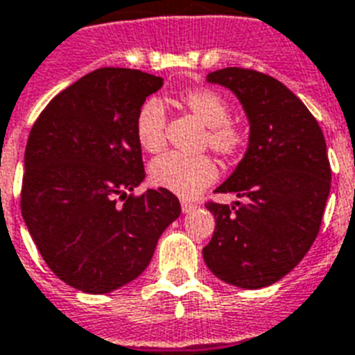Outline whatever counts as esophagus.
<instances>
[{
    "instance_id": "esophagus-1",
    "label": "esophagus",
    "mask_w": 355,
    "mask_h": 355,
    "mask_svg": "<svg viewBox=\"0 0 355 355\" xmlns=\"http://www.w3.org/2000/svg\"><path fill=\"white\" fill-rule=\"evenodd\" d=\"M180 206H182V211L184 213H191L193 209L197 207V204L189 202V200H182V202H180Z\"/></svg>"
}]
</instances>
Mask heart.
Returning a JSON list of instances; mask_svg holds the SVG:
<instances>
[{
	"instance_id": "heart-1",
	"label": "heart",
	"mask_w": 355,
	"mask_h": 355,
	"mask_svg": "<svg viewBox=\"0 0 355 355\" xmlns=\"http://www.w3.org/2000/svg\"><path fill=\"white\" fill-rule=\"evenodd\" d=\"M178 102L207 125L204 137L206 148L227 160L243 155L248 135L239 123L230 120L232 107L223 94L215 89L195 87L184 91L178 96ZM135 135L144 151L158 153L166 148V109L158 100H148L138 109ZM217 175V166L207 155L187 157L180 153H168L153 160L149 168V178L155 186L186 198L197 197L202 189L215 182Z\"/></svg>"
}]
</instances>
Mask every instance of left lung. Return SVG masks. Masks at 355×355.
I'll list each match as a JSON object with an SVG mask.
<instances>
[{
	"label": "left lung",
	"mask_w": 355,
	"mask_h": 355,
	"mask_svg": "<svg viewBox=\"0 0 355 355\" xmlns=\"http://www.w3.org/2000/svg\"><path fill=\"white\" fill-rule=\"evenodd\" d=\"M206 80L237 94L250 146L215 189L246 202L206 204L217 226L202 255L220 281L257 290L292 272L318 237L332 178L327 142L312 112L275 78L226 67Z\"/></svg>",
	"instance_id": "1"
}]
</instances>
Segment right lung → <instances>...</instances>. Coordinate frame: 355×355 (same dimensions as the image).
I'll list each match as a JSON object with an SVG mask.
<instances>
[{"label":"right lung","instance_id":"1","mask_svg":"<svg viewBox=\"0 0 355 355\" xmlns=\"http://www.w3.org/2000/svg\"><path fill=\"white\" fill-rule=\"evenodd\" d=\"M160 87L162 78L138 69H96L54 96L31 129L23 220L54 275L76 290L107 293L137 279L180 215L168 189L131 193L146 177L137 112Z\"/></svg>","mask_w":355,"mask_h":355}]
</instances>
